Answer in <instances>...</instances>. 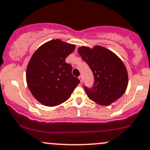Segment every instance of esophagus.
<instances>
[{
	"mask_svg": "<svg viewBox=\"0 0 150 150\" xmlns=\"http://www.w3.org/2000/svg\"><path fill=\"white\" fill-rule=\"evenodd\" d=\"M79 80H80V83H83V76H82V75H80V76H79Z\"/></svg>",
	"mask_w": 150,
	"mask_h": 150,
	"instance_id": "obj_1",
	"label": "esophagus"
}]
</instances>
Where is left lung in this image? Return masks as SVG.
Returning a JSON list of instances; mask_svg holds the SVG:
<instances>
[{"mask_svg":"<svg viewBox=\"0 0 150 150\" xmlns=\"http://www.w3.org/2000/svg\"><path fill=\"white\" fill-rule=\"evenodd\" d=\"M78 53L93 72V88L85 87L90 100L100 105H110L121 98L128 85V73L124 62L115 52L101 45L81 46Z\"/></svg>","mask_w":150,"mask_h":150,"instance_id":"1","label":"left lung"}]
</instances>
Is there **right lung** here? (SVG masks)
Instances as JSON below:
<instances>
[{"label":"right lung","mask_w":150,"mask_h":150,"mask_svg":"<svg viewBox=\"0 0 150 150\" xmlns=\"http://www.w3.org/2000/svg\"><path fill=\"white\" fill-rule=\"evenodd\" d=\"M75 47L55 39L42 44L33 54L26 69V82L42 105L54 107L65 103L80 83L72 75L71 65L65 62Z\"/></svg>","instance_id":"right-lung-1"}]
</instances>
